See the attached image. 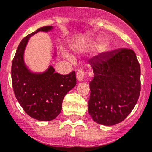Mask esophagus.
I'll use <instances>...</instances> for the list:
<instances>
[{"label": "esophagus", "instance_id": "1", "mask_svg": "<svg viewBox=\"0 0 152 152\" xmlns=\"http://www.w3.org/2000/svg\"><path fill=\"white\" fill-rule=\"evenodd\" d=\"M85 75H86V72L84 70H83V69H79L77 72V75H76L77 80L78 81H83Z\"/></svg>", "mask_w": 152, "mask_h": 152}]
</instances>
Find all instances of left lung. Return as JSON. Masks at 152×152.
<instances>
[{"mask_svg": "<svg viewBox=\"0 0 152 152\" xmlns=\"http://www.w3.org/2000/svg\"><path fill=\"white\" fill-rule=\"evenodd\" d=\"M94 77L89 82V115L97 123L114 125L135 107L141 89L140 66L131 49L105 52L89 60Z\"/></svg>", "mask_w": 152, "mask_h": 152, "instance_id": "left-lung-1", "label": "left lung"}]
</instances>
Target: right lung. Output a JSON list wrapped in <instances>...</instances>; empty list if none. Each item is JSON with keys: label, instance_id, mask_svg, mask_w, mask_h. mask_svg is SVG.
<instances>
[{"label": "right lung", "instance_id": "right-lung-1", "mask_svg": "<svg viewBox=\"0 0 152 152\" xmlns=\"http://www.w3.org/2000/svg\"><path fill=\"white\" fill-rule=\"evenodd\" d=\"M52 29V26L40 27L23 39L12 63V83L17 100L27 115L39 121L54 119L61 112L65 95L77 83L75 71L60 75L50 66L45 72L34 73L24 63V50L30 37Z\"/></svg>", "mask_w": 152, "mask_h": 152}]
</instances>
